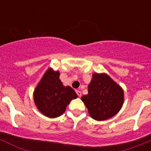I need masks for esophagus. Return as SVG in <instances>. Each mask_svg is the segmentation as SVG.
Masks as SVG:
<instances>
[{"mask_svg": "<svg viewBox=\"0 0 151 151\" xmlns=\"http://www.w3.org/2000/svg\"><path fill=\"white\" fill-rule=\"evenodd\" d=\"M76 93H77V96H78L79 97H81V92L79 91V90H76Z\"/></svg>", "mask_w": 151, "mask_h": 151, "instance_id": "34e87169", "label": "esophagus"}]
</instances>
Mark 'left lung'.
<instances>
[{"label": "left lung", "mask_w": 151, "mask_h": 151, "mask_svg": "<svg viewBox=\"0 0 151 151\" xmlns=\"http://www.w3.org/2000/svg\"><path fill=\"white\" fill-rule=\"evenodd\" d=\"M81 100L93 119L103 121L112 118L121 109L124 92L106 74L94 73L88 85V94L83 95Z\"/></svg>", "instance_id": "1"}]
</instances>
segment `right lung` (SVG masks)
<instances>
[{
    "label": "right lung",
    "instance_id": "right-lung-1",
    "mask_svg": "<svg viewBox=\"0 0 151 151\" xmlns=\"http://www.w3.org/2000/svg\"><path fill=\"white\" fill-rule=\"evenodd\" d=\"M60 73L48 68L34 90V103L39 111L48 118H56L65 112L70 101L77 95L70 86H65Z\"/></svg>",
    "mask_w": 151,
    "mask_h": 151
}]
</instances>
